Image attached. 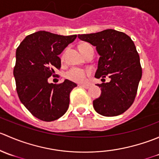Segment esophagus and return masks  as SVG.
I'll return each mask as SVG.
<instances>
[{"mask_svg": "<svg viewBox=\"0 0 159 159\" xmlns=\"http://www.w3.org/2000/svg\"><path fill=\"white\" fill-rule=\"evenodd\" d=\"M80 87L83 88V89H89L90 87H91V85H89V84H80Z\"/></svg>", "mask_w": 159, "mask_h": 159, "instance_id": "obj_1", "label": "esophagus"}]
</instances>
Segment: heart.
<instances>
[{
    "mask_svg": "<svg viewBox=\"0 0 159 159\" xmlns=\"http://www.w3.org/2000/svg\"><path fill=\"white\" fill-rule=\"evenodd\" d=\"M91 47V45L87 43H83L79 45V50L81 53L84 52V51L87 48ZM66 78L72 81H75L77 83H82L86 81L87 78V74L85 70L78 68H72L69 70H68L66 73Z\"/></svg>",
    "mask_w": 159,
    "mask_h": 159,
    "instance_id": "1",
    "label": "heart"
}]
</instances>
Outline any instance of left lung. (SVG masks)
Segmentation results:
<instances>
[{"label":"left lung","instance_id":"left-lung-1","mask_svg":"<svg viewBox=\"0 0 159 159\" xmlns=\"http://www.w3.org/2000/svg\"><path fill=\"white\" fill-rule=\"evenodd\" d=\"M78 38L96 46L100 55L94 77L111 78L110 82L97 84L102 94L93 102L94 110L103 116L121 115L134 102L142 75L134 42L129 35L113 29L78 34Z\"/></svg>","mask_w":159,"mask_h":159}]
</instances>
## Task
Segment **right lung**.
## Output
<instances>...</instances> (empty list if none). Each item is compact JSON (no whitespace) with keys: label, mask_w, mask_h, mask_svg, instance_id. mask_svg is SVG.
<instances>
[{"label":"right lung","mask_w":159,"mask_h":159,"mask_svg":"<svg viewBox=\"0 0 159 159\" xmlns=\"http://www.w3.org/2000/svg\"><path fill=\"white\" fill-rule=\"evenodd\" d=\"M76 38L40 30L28 35L16 51L14 76L17 94L25 108L41 121L58 119L68 110L70 93L77 84L68 79L50 84L48 79L54 76L55 68L60 69L58 55Z\"/></svg>","instance_id":"1"}]
</instances>
